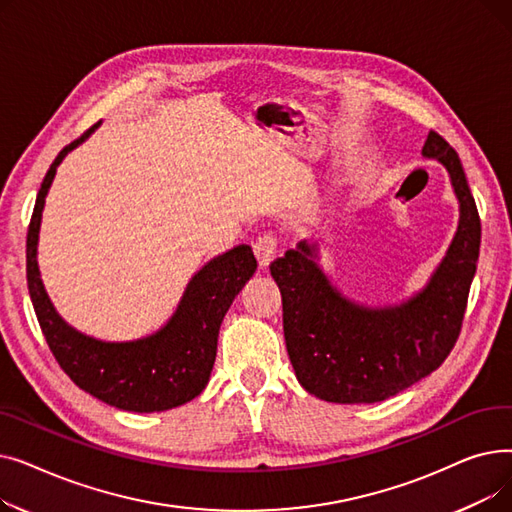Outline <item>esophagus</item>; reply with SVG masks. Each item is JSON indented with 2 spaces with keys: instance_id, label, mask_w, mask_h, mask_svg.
I'll return each instance as SVG.
<instances>
[{
  "instance_id": "34e87169",
  "label": "esophagus",
  "mask_w": 512,
  "mask_h": 512,
  "mask_svg": "<svg viewBox=\"0 0 512 512\" xmlns=\"http://www.w3.org/2000/svg\"><path fill=\"white\" fill-rule=\"evenodd\" d=\"M253 249H255V257L259 261V265L267 267V265H270V261L276 257V253H278V238L274 234H270V232H265V234H261L255 240Z\"/></svg>"
}]
</instances>
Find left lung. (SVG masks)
Listing matches in <instances>:
<instances>
[{
    "mask_svg": "<svg viewBox=\"0 0 512 512\" xmlns=\"http://www.w3.org/2000/svg\"><path fill=\"white\" fill-rule=\"evenodd\" d=\"M423 155L446 166L461 203L452 245L411 301L367 309L344 299L315 263V247L299 242L270 263L282 294L288 357L301 386L321 400L380 402L436 371L459 340L475 276L481 222L456 151L429 130Z\"/></svg>",
    "mask_w": 512,
    "mask_h": 512,
    "instance_id": "obj_1",
    "label": "left lung"
}]
</instances>
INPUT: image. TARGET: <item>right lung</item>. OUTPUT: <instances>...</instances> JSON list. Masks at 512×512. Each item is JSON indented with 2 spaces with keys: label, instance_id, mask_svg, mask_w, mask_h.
I'll return each instance as SVG.
<instances>
[{
  "label": "right lung",
  "instance_id": "add662e5",
  "mask_svg": "<svg viewBox=\"0 0 512 512\" xmlns=\"http://www.w3.org/2000/svg\"><path fill=\"white\" fill-rule=\"evenodd\" d=\"M93 124L66 145L49 166L26 234V282L49 351L68 378L91 396L122 411H168L193 400L213 369L222 319L234 297L255 274L249 245L211 259L186 286L164 330L134 342H101L70 328L53 309L37 267V238L45 195L60 161L95 130Z\"/></svg>",
  "mask_w": 512,
  "mask_h": 512
}]
</instances>
